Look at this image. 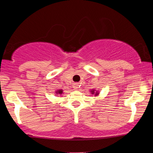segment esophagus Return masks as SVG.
I'll return each instance as SVG.
<instances>
[{"label":"esophagus","mask_w":153,"mask_h":153,"mask_svg":"<svg viewBox=\"0 0 153 153\" xmlns=\"http://www.w3.org/2000/svg\"><path fill=\"white\" fill-rule=\"evenodd\" d=\"M73 88H74L75 90H77V89H78V83H75Z\"/></svg>","instance_id":"1"}]
</instances>
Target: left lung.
<instances>
[{
  "instance_id": "8db88e82",
  "label": "left lung",
  "mask_w": 153,
  "mask_h": 153,
  "mask_svg": "<svg viewBox=\"0 0 153 153\" xmlns=\"http://www.w3.org/2000/svg\"><path fill=\"white\" fill-rule=\"evenodd\" d=\"M91 94H95V96H98V94H99V93H95V90H92V91H91Z\"/></svg>"
}]
</instances>
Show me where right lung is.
<instances>
[{
    "label": "right lung",
    "mask_w": 153,
    "mask_h": 153,
    "mask_svg": "<svg viewBox=\"0 0 153 153\" xmlns=\"http://www.w3.org/2000/svg\"><path fill=\"white\" fill-rule=\"evenodd\" d=\"M62 93H63V91L62 90V89H60V90H57V91H56L55 94L57 95H61V94H62Z\"/></svg>",
    "instance_id": "1"
}]
</instances>
